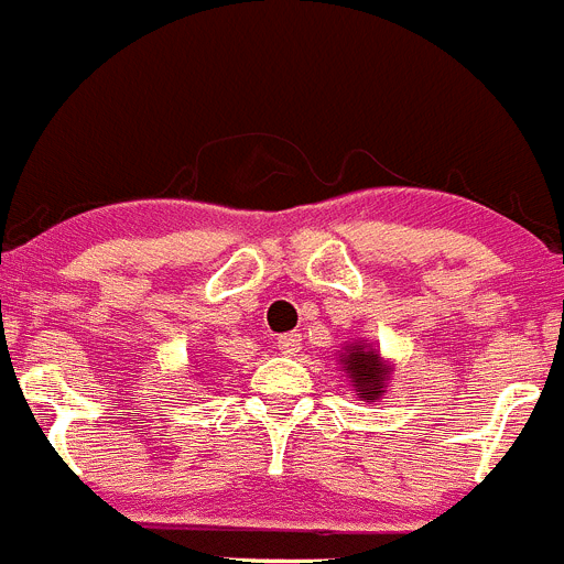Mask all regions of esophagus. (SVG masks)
Returning a JSON list of instances; mask_svg holds the SVG:
<instances>
[{"label": "esophagus", "instance_id": "obj_1", "mask_svg": "<svg viewBox=\"0 0 564 564\" xmlns=\"http://www.w3.org/2000/svg\"><path fill=\"white\" fill-rule=\"evenodd\" d=\"M279 350L285 356H296L302 350V336L300 334H285V336H279Z\"/></svg>", "mask_w": 564, "mask_h": 564}]
</instances>
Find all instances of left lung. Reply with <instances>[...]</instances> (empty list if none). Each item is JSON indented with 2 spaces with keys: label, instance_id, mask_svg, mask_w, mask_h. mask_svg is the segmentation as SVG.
<instances>
[{
  "label": "left lung",
  "instance_id": "1",
  "mask_svg": "<svg viewBox=\"0 0 564 564\" xmlns=\"http://www.w3.org/2000/svg\"><path fill=\"white\" fill-rule=\"evenodd\" d=\"M345 377L350 382V391L362 402H377L379 397H384L388 391V382H391L393 365L382 356V350L377 345H370L368 339L362 341H348L345 348L339 350V359Z\"/></svg>",
  "mask_w": 564,
  "mask_h": 564
}]
</instances>
